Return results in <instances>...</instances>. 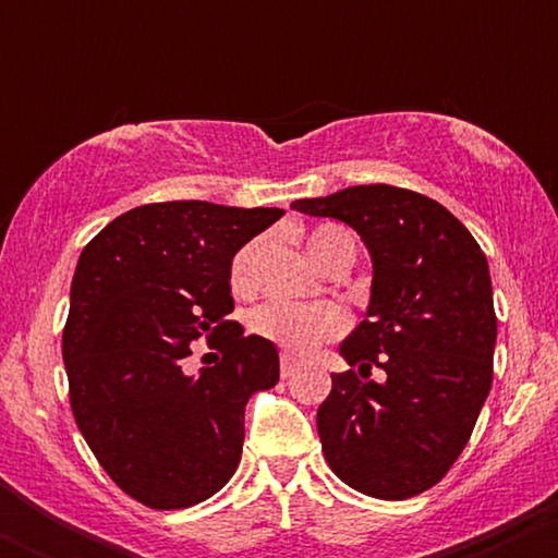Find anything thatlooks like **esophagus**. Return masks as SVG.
Returning <instances> with one entry per match:
<instances>
[{
	"instance_id": "esophagus-1",
	"label": "esophagus",
	"mask_w": 558,
	"mask_h": 558,
	"mask_svg": "<svg viewBox=\"0 0 558 558\" xmlns=\"http://www.w3.org/2000/svg\"><path fill=\"white\" fill-rule=\"evenodd\" d=\"M296 367H299V362L293 360L291 354H283V356H280V375H283V377H291L293 373H296Z\"/></svg>"
}]
</instances>
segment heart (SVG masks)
Instances as JSON below:
<instances>
[{
    "instance_id": "heart-1",
    "label": "heart",
    "mask_w": 558,
    "mask_h": 558,
    "mask_svg": "<svg viewBox=\"0 0 558 558\" xmlns=\"http://www.w3.org/2000/svg\"><path fill=\"white\" fill-rule=\"evenodd\" d=\"M341 241H351V235L343 233L341 228L325 226L317 228L315 233L310 235L306 246H310L312 257H315L319 265H325ZM252 262L254 246L241 248V252L235 254L233 267H230V286H233L235 293L252 291ZM252 330L257 332L259 338L278 343L280 349L288 351V354L304 356L310 354L317 343L341 336L345 330V315L332 304H293V301L272 299L267 301V304H262L259 310H254Z\"/></svg>"
}]
</instances>
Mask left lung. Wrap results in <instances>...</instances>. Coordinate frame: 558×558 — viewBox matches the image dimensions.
I'll use <instances>...</instances> for the list:
<instances>
[{
  "mask_svg": "<svg viewBox=\"0 0 558 558\" xmlns=\"http://www.w3.org/2000/svg\"><path fill=\"white\" fill-rule=\"evenodd\" d=\"M291 207L354 228L373 259L367 312L338 345L356 369L332 375L317 409L325 459L367 496H417L451 470L488 399V259L444 204L417 191L349 185ZM373 368L381 369L375 381Z\"/></svg>",
  "mask_w": 558,
  "mask_h": 558,
  "instance_id": "obj_1",
  "label": "left lung"
}]
</instances>
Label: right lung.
I'll list each match as a JSON object with an SVG mask.
<instances>
[{
  "instance_id": "obj_1",
  "label": "right lung",
  "mask_w": 558,
  "mask_h": 558,
  "mask_svg": "<svg viewBox=\"0 0 558 558\" xmlns=\"http://www.w3.org/2000/svg\"><path fill=\"white\" fill-rule=\"evenodd\" d=\"M278 207L144 204L81 252L62 360L78 430L105 472L149 509H185L233 477L243 412L280 377L278 349L230 323V265ZM222 357L198 376L190 343Z\"/></svg>"
}]
</instances>
